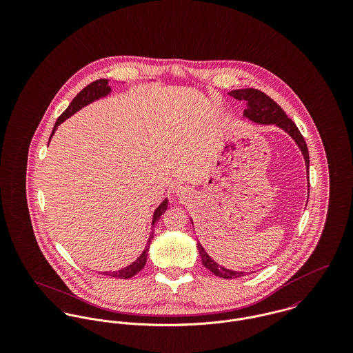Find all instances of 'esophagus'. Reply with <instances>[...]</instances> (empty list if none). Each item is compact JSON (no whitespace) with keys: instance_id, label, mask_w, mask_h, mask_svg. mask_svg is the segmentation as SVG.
Instances as JSON below:
<instances>
[{"instance_id":"obj_1","label":"esophagus","mask_w":353,"mask_h":353,"mask_svg":"<svg viewBox=\"0 0 353 353\" xmlns=\"http://www.w3.org/2000/svg\"><path fill=\"white\" fill-rule=\"evenodd\" d=\"M175 194L178 196V197H181V199H185V197H188L189 194H190V190H189V188L188 186H176L175 188Z\"/></svg>"}]
</instances>
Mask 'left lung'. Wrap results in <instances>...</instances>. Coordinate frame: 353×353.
<instances>
[{"label":"left lung","mask_w":353,"mask_h":353,"mask_svg":"<svg viewBox=\"0 0 353 353\" xmlns=\"http://www.w3.org/2000/svg\"><path fill=\"white\" fill-rule=\"evenodd\" d=\"M228 95L238 99V101H246L248 107L245 108L243 117L248 118L249 121H252L254 123H259V125H274V126L283 129L285 133H288L302 152L303 159H304V163H305V168H307V175H308L310 157H308L307 144H305L299 129L296 128L294 121L288 118V115L284 112V110L276 101L270 99L268 95H265L262 91H258V90H254V88L235 90V91L228 92ZM307 186L310 188V181H308ZM192 224H193V220H192ZM197 248H199V252L201 255L202 265L206 269H209L213 274H216L221 279H227V280L238 279V277H242V276L248 274L246 272L231 270V269H227V268L219 265L217 262H214L210 258V255L205 252V249L202 248L200 242H197Z\"/></svg>","instance_id":"left-lung-1"}]
</instances>
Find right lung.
<instances>
[{"label": "right lung", "mask_w": 353, "mask_h": 353, "mask_svg": "<svg viewBox=\"0 0 353 353\" xmlns=\"http://www.w3.org/2000/svg\"><path fill=\"white\" fill-rule=\"evenodd\" d=\"M110 94H111V87L108 85V80H107V79L97 80V81L91 83L90 85H87L83 91H80V92L77 94V97H76L73 101H70L69 107H68V108L59 115V118L57 119V122H55V125H54V128H52V132H51L49 143H50L51 137L54 136V133L57 132V128H58L62 122H65L69 117H72L73 114H76L77 111H80L83 107L91 104V103H94V101L103 99V98L108 97ZM167 208H168V199H164L163 202L154 209V212H153V214H152L151 234H150L147 246H145V249L141 252V255H140L134 262H132L130 265H128V266H125V268H122V269H119V270H115V272H101V274L111 276V277H115V279H123V280H126V279H130V277L136 276V274L145 266L147 256H148V252H150V246H151L152 239H153V231H154L153 227H154L156 221L160 220V216L167 210Z\"/></svg>", "instance_id": "add662e5"}]
</instances>
